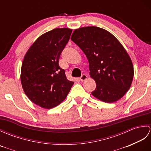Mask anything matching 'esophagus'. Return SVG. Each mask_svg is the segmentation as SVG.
Segmentation results:
<instances>
[{
  "instance_id": "obj_1",
  "label": "esophagus",
  "mask_w": 151,
  "mask_h": 151,
  "mask_svg": "<svg viewBox=\"0 0 151 151\" xmlns=\"http://www.w3.org/2000/svg\"><path fill=\"white\" fill-rule=\"evenodd\" d=\"M88 78V76L86 75H85V74H83V75L81 76V78H80V80H81V81H86V79Z\"/></svg>"
}]
</instances>
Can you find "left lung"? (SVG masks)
I'll return each instance as SVG.
<instances>
[{"mask_svg": "<svg viewBox=\"0 0 151 151\" xmlns=\"http://www.w3.org/2000/svg\"><path fill=\"white\" fill-rule=\"evenodd\" d=\"M70 40L88 60L89 75L96 82L91 94L108 103L123 97L132 82L134 67L117 38L103 28L87 27L75 30Z\"/></svg>", "mask_w": 151, "mask_h": 151, "instance_id": "obj_1", "label": "left lung"}]
</instances>
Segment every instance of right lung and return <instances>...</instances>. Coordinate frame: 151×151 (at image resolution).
I'll list each match as a JSON object with an SVG mask.
<instances>
[{
    "label": "right lung",
    "instance_id": "obj_1",
    "mask_svg": "<svg viewBox=\"0 0 151 151\" xmlns=\"http://www.w3.org/2000/svg\"><path fill=\"white\" fill-rule=\"evenodd\" d=\"M71 32L66 28L47 32L37 38L24 57L22 89L28 99L41 108L50 109L60 104L74 84L67 79L65 70L58 63Z\"/></svg>",
    "mask_w": 151,
    "mask_h": 151
}]
</instances>
